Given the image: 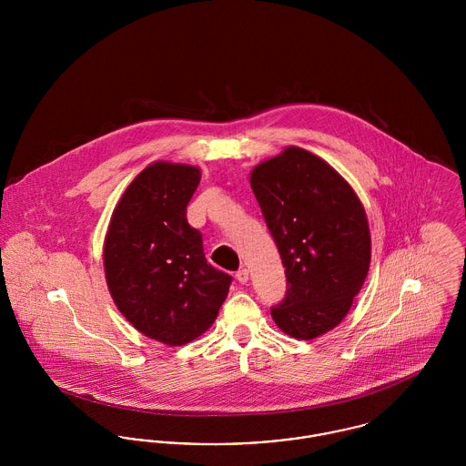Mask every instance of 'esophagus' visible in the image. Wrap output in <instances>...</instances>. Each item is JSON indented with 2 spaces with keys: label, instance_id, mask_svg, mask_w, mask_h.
<instances>
[{
  "label": "esophagus",
  "instance_id": "34e87169",
  "mask_svg": "<svg viewBox=\"0 0 466 466\" xmlns=\"http://www.w3.org/2000/svg\"><path fill=\"white\" fill-rule=\"evenodd\" d=\"M236 280L239 284H247L248 282V269L247 268H241L239 271H236Z\"/></svg>",
  "mask_w": 466,
  "mask_h": 466
}]
</instances>
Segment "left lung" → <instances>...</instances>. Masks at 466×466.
I'll return each mask as SVG.
<instances>
[{"label":"left lung","instance_id":"1","mask_svg":"<svg viewBox=\"0 0 466 466\" xmlns=\"http://www.w3.org/2000/svg\"><path fill=\"white\" fill-rule=\"evenodd\" d=\"M253 195L286 268L273 321L310 340L348 316L370 264V234L355 189L316 154L287 147L250 174Z\"/></svg>","mask_w":466,"mask_h":466}]
</instances>
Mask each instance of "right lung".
Segmentation results:
<instances>
[{"instance_id":"add662e5","label":"right lung","mask_w":466,"mask_h":466,"mask_svg":"<svg viewBox=\"0 0 466 466\" xmlns=\"http://www.w3.org/2000/svg\"><path fill=\"white\" fill-rule=\"evenodd\" d=\"M200 168L156 161L118 200L105 239L109 294L145 337L182 346L215 322L232 277L213 268L186 208Z\"/></svg>"}]
</instances>
